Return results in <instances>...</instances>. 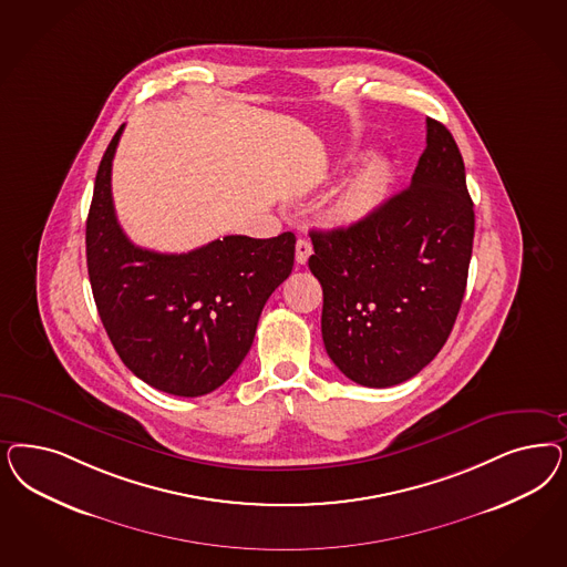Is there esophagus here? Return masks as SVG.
I'll return each instance as SVG.
<instances>
[{"instance_id": "34e87169", "label": "esophagus", "mask_w": 567, "mask_h": 567, "mask_svg": "<svg viewBox=\"0 0 567 567\" xmlns=\"http://www.w3.org/2000/svg\"><path fill=\"white\" fill-rule=\"evenodd\" d=\"M312 255L311 239L300 238L296 241V262L298 265H307L309 256Z\"/></svg>"}]
</instances>
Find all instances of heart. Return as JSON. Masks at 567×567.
<instances>
[{"label":"heart","mask_w":567,"mask_h":567,"mask_svg":"<svg viewBox=\"0 0 567 567\" xmlns=\"http://www.w3.org/2000/svg\"><path fill=\"white\" fill-rule=\"evenodd\" d=\"M390 182L388 166L380 158H369L365 165L359 168L354 179L348 185L340 210L347 219H359L367 213H371L380 200L384 198L385 189Z\"/></svg>","instance_id":"b5f03b06"}]
</instances>
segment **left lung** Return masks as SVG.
<instances>
[{
	"instance_id": "obj_1",
	"label": "left lung",
	"mask_w": 567,
	"mask_h": 567,
	"mask_svg": "<svg viewBox=\"0 0 567 567\" xmlns=\"http://www.w3.org/2000/svg\"><path fill=\"white\" fill-rule=\"evenodd\" d=\"M425 127L406 189L350 227L311 231L323 344L367 388L402 384L432 363L467 286L475 217L465 165L449 128L434 118Z\"/></svg>"
}]
</instances>
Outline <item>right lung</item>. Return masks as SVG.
<instances>
[{"label": "right lung", "mask_w": 567, "mask_h": 567, "mask_svg": "<svg viewBox=\"0 0 567 567\" xmlns=\"http://www.w3.org/2000/svg\"><path fill=\"white\" fill-rule=\"evenodd\" d=\"M114 133L95 175L85 246L93 300L121 361L146 384L202 396L252 347L258 317L293 267L296 236H225L183 255L135 246L112 204Z\"/></svg>", "instance_id": "right-lung-1"}]
</instances>
